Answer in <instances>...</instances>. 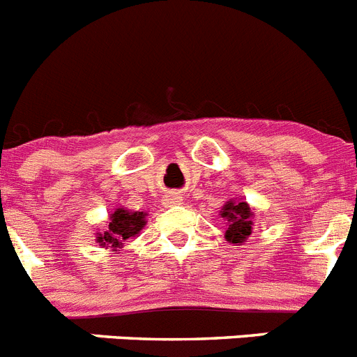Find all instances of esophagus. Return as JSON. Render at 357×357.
<instances>
[{
    "instance_id": "34e87169",
    "label": "esophagus",
    "mask_w": 357,
    "mask_h": 357,
    "mask_svg": "<svg viewBox=\"0 0 357 357\" xmlns=\"http://www.w3.org/2000/svg\"><path fill=\"white\" fill-rule=\"evenodd\" d=\"M181 200H182V197H178V195H169L168 197L169 204H178Z\"/></svg>"
}]
</instances>
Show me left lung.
<instances>
[{
	"mask_svg": "<svg viewBox=\"0 0 357 357\" xmlns=\"http://www.w3.org/2000/svg\"><path fill=\"white\" fill-rule=\"evenodd\" d=\"M222 218H225L229 223V229L225 232V239L229 243H245V239L252 234V213L250 206L243 200H230L222 207Z\"/></svg>",
	"mask_w": 357,
	"mask_h": 357,
	"instance_id": "1",
	"label": "left lung"
}]
</instances>
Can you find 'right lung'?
I'll return each instance as SVG.
<instances>
[{
    "instance_id": "obj_1",
    "label": "right lung",
    "mask_w": 357,
    "mask_h": 357,
    "mask_svg": "<svg viewBox=\"0 0 357 357\" xmlns=\"http://www.w3.org/2000/svg\"><path fill=\"white\" fill-rule=\"evenodd\" d=\"M144 225H146V213L116 209L110 214L107 230L103 234H98L96 241L100 243V247H107L112 252H118V248L123 247V243L130 238H135Z\"/></svg>"
}]
</instances>
